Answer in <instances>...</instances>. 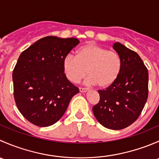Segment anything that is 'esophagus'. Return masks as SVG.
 I'll return each instance as SVG.
<instances>
[{
  "label": "esophagus",
  "mask_w": 159,
  "mask_h": 159,
  "mask_svg": "<svg viewBox=\"0 0 159 159\" xmlns=\"http://www.w3.org/2000/svg\"><path fill=\"white\" fill-rule=\"evenodd\" d=\"M79 91H80V92H81V93H85V92H87V91H88V89H82V88H80Z\"/></svg>",
  "instance_id": "esophagus-1"
}]
</instances>
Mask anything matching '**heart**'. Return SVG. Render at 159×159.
<instances>
[{"mask_svg":"<svg viewBox=\"0 0 159 159\" xmlns=\"http://www.w3.org/2000/svg\"><path fill=\"white\" fill-rule=\"evenodd\" d=\"M65 76L72 83H78L89 75L86 84L105 89L118 79L121 69L119 54L102 46L89 43L76 51V56H67L62 63Z\"/></svg>","mask_w":159,"mask_h":159,"instance_id":"1","label":"heart"}]
</instances>
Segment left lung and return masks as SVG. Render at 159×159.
<instances>
[{
  "mask_svg": "<svg viewBox=\"0 0 159 159\" xmlns=\"http://www.w3.org/2000/svg\"><path fill=\"white\" fill-rule=\"evenodd\" d=\"M112 47L121 57V72L113 84L99 90L100 101L92 111L104 127L120 130L135 121L144 108L148 94V72L137 53L119 42Z\"/></svg>",
  "mask_w": 159,
  "mask_h": 159,
  "instance_id": "1",
  "label": "left lung"
}]
</instances>
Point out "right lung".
Instances as JSON below:
<instances>
[{
	"label": "right lung",
	"instance_id": "obj_1",
	"mask_svg": "<svg viewBox=\"0 0 159 159\" xmlns=\"http://www.w3.org/2000/svg\"><path fill=\"white\" fill-rule=\"evenodd\" d=\"M79 42L75 38L44 37L19 56L12 75L14 100L32 124L39 127L54 125L79 92L62 68L64 58Z\"/></svg>",
	"mask_w": 159,
	"mask_h": 159
}]
</instances>
